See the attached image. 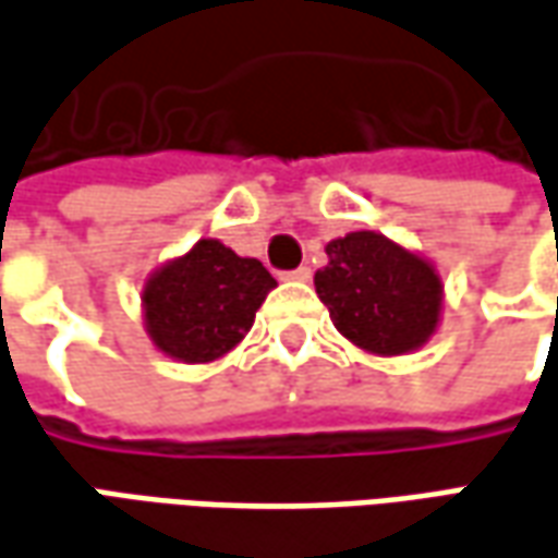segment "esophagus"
<instances>
[{
    "label": "esophagus",
    "mask_w": 558,
    "mask_h": 558,
    "mask_svg": "<svg viewBox=\"0 0 558 558\" xmlns=\"http://www.w3.org/2000/svg\"><path fill=\"white\" fill-rule=\"evenodd\" d=\"M287 278L290 280H311V268L308 265H299L293 271H287Z\"/></svg>",
    "instance_id": "34e87169"
}]
</instances>
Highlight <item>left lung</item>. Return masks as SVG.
I'll return each mask as SVG.
<instances>
[{
    "label": "left lung",
    "instance_id": "1",
    "mask_svg": "<svg viewBox=\"0 0 558 558\" xmlns=\"http://www.w3.org/2000/svg\"><path fill=\"white\" fill-rule=\"evenodd\" d=\"M314 287L344 339L381 357L422 348L439 324L442 283L434 265L375 231L327 244Z\"/></svg>",
    "mask_w": 558,
    "mask_h": 558
}]
</instances>
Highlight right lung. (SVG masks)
<instances>
[{
	"mask_svg": "<svg viewBox=\"0 0 558 558\" xmlns=\"http://www.w3.org/2000/svg\"><path fill=\"white\" fill-rule=\"evenodd\" d=\"M271 287L278 280L259 259L204 238L146 280V332L168 357L210 363L247 336Z\"/></svg>",
	"mask_w": 558,
	"mask_h": 558,
	"instance_id": "add662e5",
	"label": "right lung"
}]
</instances>
